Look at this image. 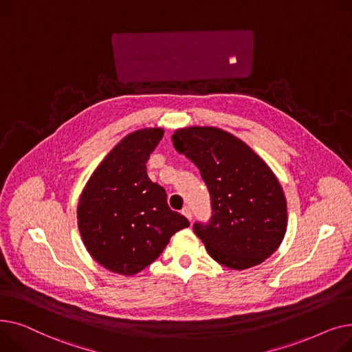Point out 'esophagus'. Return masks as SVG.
I'll return each mask as SVG.
<instances>
[{"mask_svg":"<svg viewBox=\"0 0 352 352\" xmlns=\"http://www.w3.org/2000/svg\"><path fill=\"white\" fill-rule=\"evenodd\" d=\"M182 215L184 217H187L188 218V221H190V223H191V219H192V214H191V210L188 208V207H186V208H182Z\"/></svg>","mask_w":352,"mask_h":352,"instance_id":"34e87169","label":"esophagus"}]
</instances>
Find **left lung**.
I'll return each instance as SVG.
<instances>
[{
	"instance_id": "8db88e82",
	"label": "left lung",
	"mask_w": 352,
	"mask_h": 352,
	"mask_svg": "<svg viewBox=\"0 0 352 352\" xmlns=\"http://www.w3.org/2000/svg\"><path fill=\"white\" fill-rule=\"evenodd\" d=\"M171 138L198 166L211 195V221L194 226L210 256L236 271L264 263L283 243L288 217L284 191L267 162L217 126L179 128Z\"/></svg>"
}]
</instances>
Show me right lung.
Here are the masks:
<instances>
[{
  "instance_id": "obj_1",
  "label": "right lung",
  "mask_w": 352,
  "mask_h": 352,
  "mask_svg": "<svg viewBox=\"0 0 352 352\" xmlns=\"http://www.w3.org/2000/svg\"><path fill=\"white\" fill-rule=\"evenodd\" d=\"M164 135L142 128L124 137L97 166L81 192L77 219L94 260L121 275L154 263L170 238L190 226L166 204V194L146 175V161Z\"/></svg>"
}]
</instances>
